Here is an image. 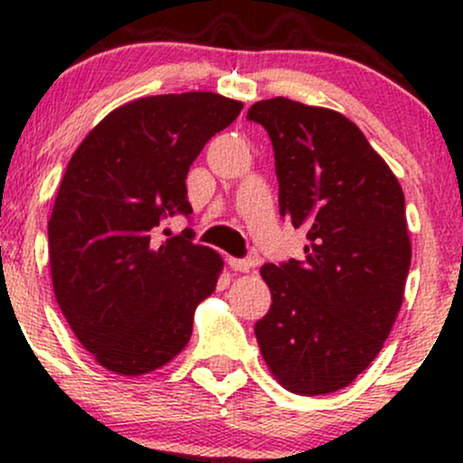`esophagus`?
<instances>
[{
	"instance_id": "34e87169",
	"label": "esophagus",
	"mask_w": 463,
	"mask_h": 463,
	"mask_svg": "<svg viewBox=\"0 0 463 463\" xmlns=\"http://www.w3.org/2000/svg\"><path fill=\"white\" fill-rule=\"evenodd\" d=\"M228 265H231L235 272H250L252 261H248V259H228Z\"/></svg>"
}]
</instances>
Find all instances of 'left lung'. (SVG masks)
I'll list each match as a JSON object with an SVG mask.
<instances>
[{
  "label": "left lung",
  "mask_w": 463,
  "mask_h": 463,
  "mask_svg": "<svg viewBox=\"0 0 463 463\" xmlns=\"http://www.w3.org/2000/svg\"><path fill=\"white\" fill-rule=\"evenodd\" d=\"M248 119L274 147L280 215L307 228L305 259L261 268L272 307L254 324L280 385L320 396L353 383L392 331L411 265L405 195L344 115L287 98Z\"/></svg>",
  "instance_id": "obj_1"
}]
</instances>
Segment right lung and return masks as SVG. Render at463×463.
Wrapping results in <instances>:
<instances>
[{
  "mask_svg": "<svg viewBox=\"0 0 463 463\" xmlns=\"http://www.w3.org/2000/svg\"><path fill=\"white\" fill-rule=\"evenodd\" d=\"M243 104L194 91L152 95L109 113L73 152L47 224L62 316L115 374L139 376L187 346L194 313L213 294L222 257L184 228L167 241L165 217L191 215V163Z\"/></svg>",
  "mask_w": 463,
  "mask_h": 463,
  "instance_id": "obj_1",
  "label": "right lung"
}]
</instances>
